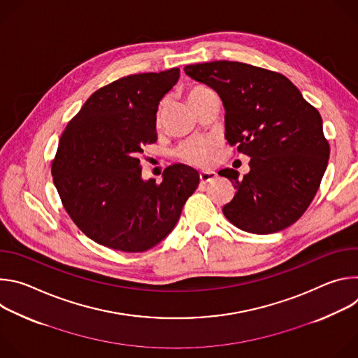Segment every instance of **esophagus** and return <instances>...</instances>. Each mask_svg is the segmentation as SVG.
Listing matches in <instances>:
<instances>
[{"mask_svg":"<svg viewBox=\"0 0 358 358\" xmlns=\"http://www.w3.org/2000/svg\"><path fill=\"white\" fill-rule=\"evenodd\" d=\"M217 178V173L214 171H202L199 173V181L201 184H207V182H211Z\"/></svg>","mask_w":358,"mask_h":358,"instance_id":"34e87169","label":"esophagus"}]
</instances>
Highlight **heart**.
Returning a JSON list of instances; mask_svg holds the SVG:
<instances>
[{"instance_id":"heart-1","label":"heart","mask_w":358,"mask_h":358,"mask_svg":"<svg viewBox=\"0 0 358 358\" xmlns=\"http://www.w3.org/2000/svg\"><path fill=\"white\" fill-rule=\"evenodd\" d=\"M211 92L213 90L206 85H195L188 90V101L206 96ZM160 120H162V109L157 113V123H160ZM217 147L218 144L213 138H192L180 144L178 148L176 150V155L181 162L187 164H191L195 167H206L213 162Z\"/></svg>"}]
</instances>
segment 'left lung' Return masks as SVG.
Masks as SVG:
<instances>
[{"label": "left lung", "mask_w": 358, "mask_h": 358, "mask_svg": "<svg viewBox=\"0 0 358 358\" xmlns=\"http://www.w3.org/2000/svg\"><path fill=\"white\" fill-rule=\"evenodd\" d=\"M213 87L225 108V138L250 157L239 178L218 174L236 189L222 213L236 228L273 234L294 224L310 206L326 171L330 145L322 116L283 75L242 62L214 61L184 68Z\"/></svg>", "instance_id": "8db88e82"}]
</instances>
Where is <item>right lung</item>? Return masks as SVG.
<instances>
[{"label":"right lung","instance_id":"obj_1","mask_svg":"<svg viewBox=\"0 0 358 358\" xmlns=\"http://www.w3.org/2000/svg\"><path fill=\"white\" fill-rule=\"evenodd\" d=\"M180 69L137 73L97 89L64 130L52 162L54 184L76 227L99 245L144 252L176 227L199 184L189 166L173 164L163 181H144L138 156L156 143L160 100Z\"/></svg>","mask_w":358,"mask_h":358}]
</instances>
